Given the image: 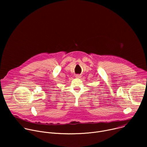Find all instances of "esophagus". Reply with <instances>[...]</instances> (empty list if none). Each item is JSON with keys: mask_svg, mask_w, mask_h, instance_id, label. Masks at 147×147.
<instances>
[{"mask_svg": "<svg viewBox=\"0 0 147 147\" xmlns=\"http://www.w3.org/2000/svg\"><path fill=\"white\" fill-rule=\"evenodd\" d=\"M76 78H80V77H81V76L79 75V74H77V75L76 76Z\"/></svg>", "mask_w": 147, "mask_h": 147, "instance_id": "obj_1", "label": "esophagus"}]
</instances>
